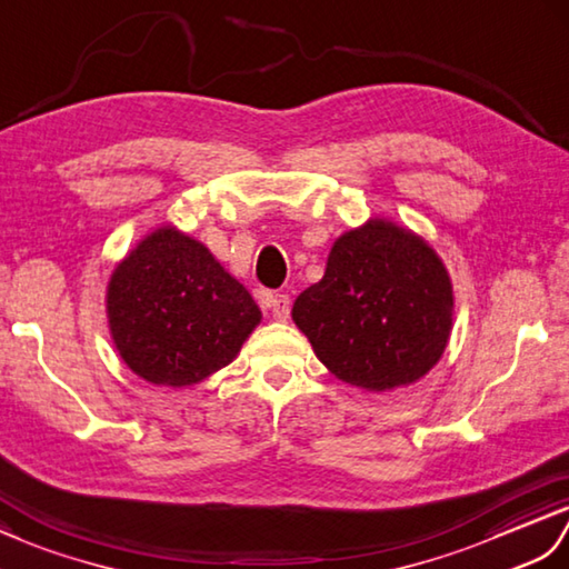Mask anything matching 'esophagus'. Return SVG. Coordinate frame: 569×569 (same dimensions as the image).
Listing matches in <instances>:
<instances>
[{
  "label": "esophagus",
  "mask_w": 569,
  "mask_h": 569,
  "mask_svg": "<svg viewBox=\"0 0 569 569\" xmlns=\"http://www.w3.org/2000/svg\"><path fill=\"white\" fill-rule=\"evenodd\" d=\"M264 307H268L272 311V317L277 321H287L289 319V297L287 295H268V299H264Z\"/></svg>",
  "instance_id": "esophagus-1"
}]
</instances>
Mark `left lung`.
<instances>
[{
    "label": "left lung",
    "mask_w": 569,
    "mask_h": 569,
    "mask_svg": "<svg viewBox=\"0 0 569 569\" xmlns=\"http://www.w3.org/2000/svg\"><path fill=\"white\" fill-rule=\"evenodd\" d=\"M292 319L328 372L352 387H407L443 356L452 284L421 236L370 219L328 252L326 272L295 301Z\"/></svg>",
    "instance_id": "8db88e82"
}]
</instances>
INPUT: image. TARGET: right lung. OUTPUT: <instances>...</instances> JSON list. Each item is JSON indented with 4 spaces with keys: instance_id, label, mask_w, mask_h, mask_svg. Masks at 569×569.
<instances>
[{
    "instance_id": "add662e5",
    "label": "right lung",
    "mask_w": 569,
    "mask_h": 569,
    "mask_svg": "<svg viewBox=\"0 0 569 569\" xmlns=\"http://www.w3.org/2000/svg\"><path fill=\"white\" fill-rule=\"evenodd\" d=\"M109 331L121 360L162 387H189L226 368L262 313L204 243L162 226L107 287Z\"/></svg>"
}]
</instances>
